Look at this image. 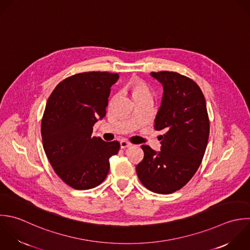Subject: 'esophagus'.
Instances as JSON below:
<instances>
[{
  "instance_id": "esophagus-1",
  "label": "esophagus",
  "mask_w": 250,
  "mask_h": 250,
  "mask_svg": "<svg viewBox=\"0 0 250 250\" xmlns=\"http://www.w3.org/2000/svg\"><path fill=\"white\" fill-rule=\"evenodd\" d=\"M131 145H132V144H131L129 141H127V140H122V141H121V148H122V149L130 147Z\"/></svg>"
}]
</instances>
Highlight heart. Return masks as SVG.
<instances>
[{
  "label": "heart",
  "instance_id": "b5f03b06",
  "mask_svg": "<svg viewBox=\"0 0 250 250\" xmlns=\"http://www.w3.org/2000/svg\"><path fill=\"white\" fill-rule=\"evenodd\" d=\"M129 89L131 91V94L134 100L146 98V97H152V91L149 88V86L139 79H136L130 82Z\"/></svg>",
  "mask_w": 250,
  "mask_h": 250
}]
</instances>
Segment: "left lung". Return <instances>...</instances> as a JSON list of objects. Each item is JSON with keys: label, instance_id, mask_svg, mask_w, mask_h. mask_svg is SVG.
Masks as SVG:
<instances>
[{"label": "left lung", "instance_id": "obj_1", "mask_svg": "<svg viewBox=\"0 0 250 250\" xmlns=\"http://www.w3.org/2000/svg\"><path fill=\"white\" fill-rule=\"evenodd\" d=\"M164 86L161 108L154 128L160 136L161 151L142 145L143 160L136 166L140 182L158 194H171L195 175L206 153L209 118L204 93L190 78L176 72H152Z\"/></svg>", "mask_w": 250, "mask_h": 250}]
</instances>
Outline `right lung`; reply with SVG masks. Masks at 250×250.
<instances>
[{"mask_svg": "<svg viewBox=\"0 0 250 250\" xmlns=\"http://www.w3.org/2000/svg\"><path fill=\"white\" fill-rule=\"evenodd\" d=\"M118 73L83 72L61 81L49 95L41 124L42 146L54 172L68 186L88 190L106 178L119 141L91 136L106 116Z\"/></svg>", "mask_w": 250, "mask_h": 250, "instance_id": "obj_1", "label": "right lung"}]
</instances>
